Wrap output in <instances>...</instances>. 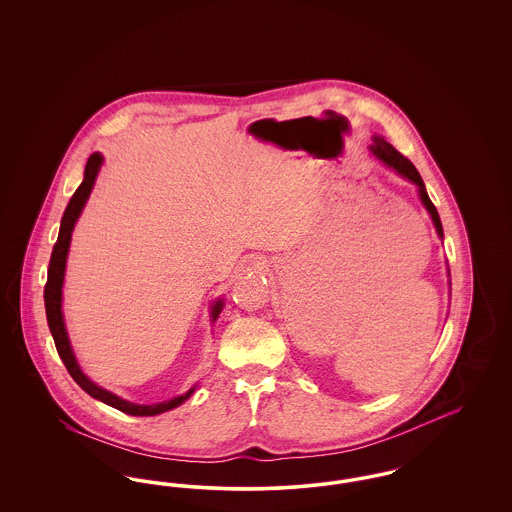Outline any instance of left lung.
I'll return each instance as SVG.
<instances>
[{
  "instance_id": "8db88e82",
  "label": "left lung",
  "mask_w": 512,
  "mask_h": 512,
  "mask_svg": "<svg viewBox=\"0 0 512 512\" xmlns=\"http://www.w3.org/2000/svg\"><path fill=\"white\" fill-rule=\"evenodd\" d=\"M372 153L380 159V161H384L388 167H391L393 171L399 172L401 176H405V178H409L411 182H414L416 186H418V192H420V199H422V203H424V207L428 209V213L432 215V220H434V224H436V230H438L439 238H443V228H441V220H439L438 211H436V205L430 201V197L426 194V188H424V182H422V178H420V174L416 171V167H414L413 163L407 159V157H403L395 147L388 144L384 138H380V136H374L372 138Z\"/></svg>"
}]
</instances>
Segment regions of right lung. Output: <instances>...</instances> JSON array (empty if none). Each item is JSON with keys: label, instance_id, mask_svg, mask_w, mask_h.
<instances>
[{"label": "right lung", "instance_id": "obj_1", "mask_svg": "<svg viewBox=\"0 0 512 512\" xmlns=\"http://www.w3.org/2000/svg\"><path fill=\"white\" fill-rule=\"evenodd\" d=\"M101 155L99 153H92L88 157V163H86V171H84V180L82 184L76 188L65 213H63V219H61V228H59V236H57V242L53 245V251H51V259H49L48 268V282H46V288H44V301H46V317H48V326L53 341H55V347H57V353L63 361V365L67 366L69 374L73 376L74 382L86 391L88 395L96 397L99 401L119 409L122 413L132 414V416H155V414L165 413V411H171L174 407H178L180 403H184L194 390L188 391L186 395H180V397H174L171 401H163V403H155V405H134L130 401H124L121 397L113 395L111 391L103 390L96 386L94 382H90L84 372L80 370V366L74 359L73 349H71V343H69V336H67V330H65V322H63V313H61V288H63V276H65V263H67V253H69V245H71V234H73L74 222L80 217L84 205H86V199L92 192V186L96 182V176H98L99 167H101ZM222 311V301H217L213 305V313L211 317L213 320H217Z\"/></svg>", "mask_w": 512, "mask_h": 512}]
</instances>
